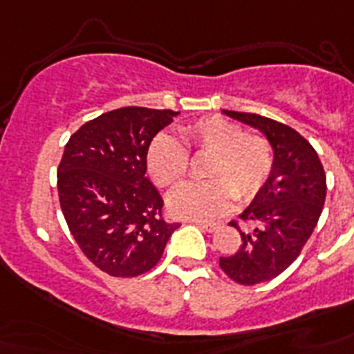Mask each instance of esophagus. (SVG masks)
Wrapping results in <instances>:
<instances>
[{
    "label": "esophagus",
    "instance_id": "obj_1",
    "mask_svg": "<svg viewBox=\"0 0 354 354\" xmlns=\"http://www.w3.org/2000/svg\"><path fill=\"white\" fill-rule=\"evenodd\" d=\"M191 222L196 224L200 230H204V232H209V233L215 232L216 227H218V224H215V222H205V221H200V218H191Z\"/></svg>",
    "mask_w": 354,
    "mask_h": 354
}]
</instances>
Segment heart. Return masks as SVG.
<instances>
[{"label":"heart","mask_w":354,"mask_h":354,"mask_svg":"<svg viewBox=\"0 0 354 354\" xmlns=\"http://www.w3.org/2000/svg\"><path fill=\"white\" fill-rule=\"evenodd\" d=\"M211 154L204 182L178 185L169 194V209L185 218H215L233 198L250 202L274 171V149L266 138L221 115L198 119L182 128V141L158 133L147 149V172L158 187H172L189 172V153Z\"/></svg>","instance_id":"1"}]
</instances>
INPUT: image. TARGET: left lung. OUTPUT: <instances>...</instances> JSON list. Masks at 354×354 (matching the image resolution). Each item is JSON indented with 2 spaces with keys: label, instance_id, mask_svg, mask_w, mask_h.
<instances>
[{
  "label": "left lung",
  "instance_id": "1",
  "mask_svg": "<svg viewBox=\"0 0 354 354\" xmlns=\"http://www.w3.org/2000/svg\"><path fill=\"white\" fill-rule=\"evenodd\" d=\"M224 113L259 128L274 149L272 176L239 215L252 227L244 232L230 222L241 233V246L218 263L230 279L252 286L283 274L301 253L324 209L327 182L316 150L294 128L257 113Z\"/></svg>",
  "mask_w": 354,
  "mask_h": 354
}]
</instances>
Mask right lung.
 Returning <instances> with one entry per match:
<instances>
[{"label":"right lung","mask_w":354,"mask_h":354,"mask_svg":"<svg viewBox=\"0 0 354 354\" xmlns=\"http://www.w3.org/2000/svg\"><path fill=\"white\" fill-rule=\"evenodd\" d=\"M178 112L127 106L84 122L66 143L58 200L75 242L97 268L138 277L154 268L180 224L147 172V149Z\"/></svg>","instance_id":"obj_1"}]
</instances>
